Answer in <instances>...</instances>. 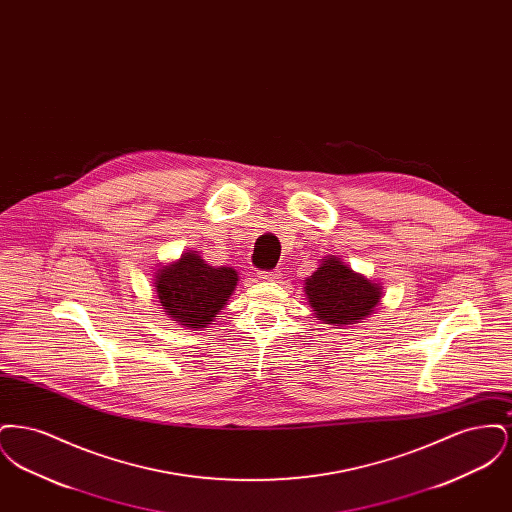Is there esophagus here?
I'll list each match as a JSON object with an SVG mask.
<instances>
[{"instance_id":"1","label":"esophagus","mask_w":512,"mask_h":512,"mask_svg":"<svg viewBox=\"0 0 512 512\" xmlns=\"http://www.w3.org/2000/svg\"><path fill=\"white\" fill-rule=\"evenodd\" d=\"M282 276V272L276 268V270H261L259 272V278L261 280H265V282H274V280H278Z\"/></svg>"}]
</instances>
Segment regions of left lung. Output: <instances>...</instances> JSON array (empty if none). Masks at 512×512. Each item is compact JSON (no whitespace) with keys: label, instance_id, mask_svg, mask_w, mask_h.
<instances>
[{"label":"left lung","instance_id":"obj_1","mask_svg":"<svg viewBox=\"0 0 512 512\" xmlns=\"http://www.w3.org/2000/svg\"><path fill=\"white\" fill-rule=\"evenodd\" d=\"M305 293L318 320L351 324L370 315L382 297V288L355 274L338 257H328L305 280Z\"/></svg>","mask_w":512,"mask_h":512}]
</instances>
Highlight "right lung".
<instances>
[{
	"label": "right lung",
	"mask_w": 512,
	"mask_h": 512,
	"mask_svg": "<svg viewBox=\"0 0 512 512\" xmlns=\"http://www.w3.org/2000/svg\"><path fill=\"white\" fill-rule=\"evenodd\" d=\"M157 297L174 320L188 328L211 324L238 284L234 268L211 267L199 255L184 253L155 276Z\"/></svg>",
	"instance_id": "add662e5"
}]
</instances>
